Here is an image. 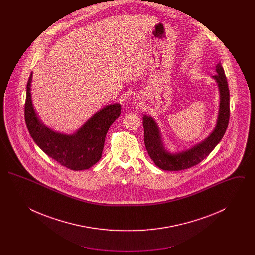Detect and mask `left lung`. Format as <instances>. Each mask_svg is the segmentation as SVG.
I'll list each match as a JSON object with an SVG mask.
<instances>
[{
	"mask_svg": "<svg viewBox=\"0 0 255 255\" xmlns=\"http://www.w3.org/2000/svg\"><path fill=\"white\" fill-rule=\"evenodd\" d=\"M215 72L217 74L213 75L212 78L217 83L220 95L218 117L213 131L201 142L188 149L172 153L163 144L156 120L147 115L142 117L146 150L158 168L165 171H180L190 168L206 158L223 138L230 120V90L221 63L216 65Z\"/></svg>",
	"mask_w": 255,
	"mask_h": 255,
	"instance_id": "1",
	"label": "left lung"
}]
</instances>
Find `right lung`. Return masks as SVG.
<instances>
[{
  "label": "right lung",
  "instance_id": "obj_1",
  "mask_svg": "<svg viewBox=\"0 0 255 255\" xmlns=\"http://www.w3.org/2000/svg\"><path fill=\"white\" fill-rule=\"evenodd\" d=\"M32 73L26 84L24 119L28 132L40 149L69 169H89L101 158L110 126L121 116L122 105L113 103L97 111L73 133L53 131L37 115L31 97Z\"/></svg>",
  "mask_w": 255,
  "mask_h": 255
}]
</instances>
